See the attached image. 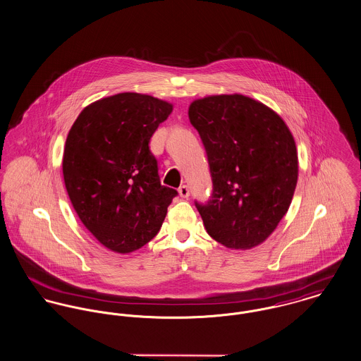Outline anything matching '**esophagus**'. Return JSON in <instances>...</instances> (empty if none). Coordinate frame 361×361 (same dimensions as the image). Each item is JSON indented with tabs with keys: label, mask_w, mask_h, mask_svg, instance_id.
<instances>
[{
	"label": "esophagus",
	"mask_w": 361,
	"mask_h": 361,
	"mask_svg": "<svg viewBox=\"0 0 361 361\" xmlns=\"http://www.w3.org/2000/svg\"><path fill=\"white\" fill-rule=\"evenodd\" d=\"M178 194L180 196H183V197H188L190 196V187L188 185H181L180 188H178Z\"/></svg>",
	"instance_id": "esophagus-1"
}]
</instances>
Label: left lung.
<instances>
[{
  "instance_id": "left-lung-1",
  "label": "left lung",
  "mask_w": 361,
  "mask_h": 361,
  "mask_svg": "<svg viewBox=\"0 0 361 361\" xmlns=\"http://www.w3.org/2000/svg\"><path fill=\"white\" fill-rule=\"evenodd\" d=\"M190 122L204 145L213 194L195 202L207 233L229 249L262 243L287 213L298 180L295 141L276 112L243 94L197 99Z\"/></svg>"
}]
</instances>
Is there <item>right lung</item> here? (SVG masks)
I'll use <instances>...</instances> for the list:
<instances>
[{
  "label": "right lung",
  "instance_id": "add662e5",
  "mask_svg": "<svg viewBox=\"0 0 361 361\" xmlns=\"http://www.w3.org/2000/svg\"><path fill=\"white\" fill-rule=\"evenodd\" d=\"M173 106L118 93L83 109L63 155L67 194L80 220L107 249L126 254L159 232L177 191L161 184L149 140Z\"/></svg>",
  "mask_w": 361,
  "mask_h": 361
}]
</instances>
